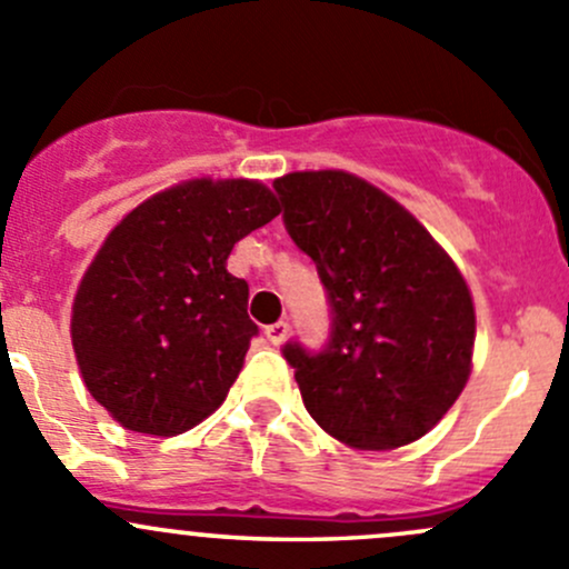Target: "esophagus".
<instances>
[{"label":"esophagus","mask_w":569,"mask_h":569,"mask_svg":"<svg viewBox=\"0 0 569 569\" xmlns=\"http://www.w3.org/2000/svg\"><path fill=\"white\" fill-rule=\"evenodd\" d=\"M287 333H290V326L284 323V320H279V323H271L266 326V339L271 345H282L287 339Z\"/></svg>","instance_id":"34e87169"}]
</instances>
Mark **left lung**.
<instances>
[{
	"label": "left lung",
	"mask_w": 569,
	"mask_h": 569,
	"mask_svg": "<svg viewBox=\"0 0 569 569\" xmlns=\"http://www.w3.org/2000/svg\"><path fill=\"white\" fill-rule=\"evenodd\" d=\"M273 191L331 307L323 348H282L303 406L348 447H406L441 421L471 372L466 279L400 202L356 174L292 172Z\"/></svg>",
	"instance_id": "1"
}]
</instances>
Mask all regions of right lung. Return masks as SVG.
I'll return each instance as SVG.
<instances>
[{
	"label": "right lung",
	"instance_id": "right-lung-1",
	"mask_svg": "<svg viewBox=\"0 0 569 569\" xmlns=\"http://www.w3.org/2000/svg\"><path fill=\"white\" fill-rule=\"evenodd\" d=\"M279 216L257 180H189L133 208L96 254L73 301L76 361L126 430L178 436L236 383L260 328L232 246Z\"/></svg>",
	"mask_w": 569,
	"mask_h": 569
}]
</instances>
